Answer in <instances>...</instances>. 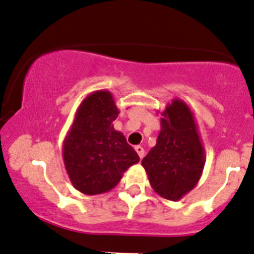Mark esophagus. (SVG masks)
Here are the masks:
<instances>
[{
	"label": "esophagus",
	"instance_id": "1",
	"mask_svg": "<svg viewBox=\"0 0 254 254\" xmlns=\"http://www.w3.org/2000/svg\"><path fill=\"white\" fill-rule=\"evenodd\" d=\"M135 152L138 153L139 158H140V159L143 158V157H144V153H145V152H144V148L140 147V145H136V147H135Z\"/></svg>",
	"mask_w": 254,
	"mask_h": 254
}]
</instances>
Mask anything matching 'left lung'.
<instances>
[{
	"label": "left lung",
	"mask_w": 254,
	"mask_h": 254,
	"mask_svg": "<svg viewBox=\"0 0 254 254\" xmlns=\"http://www.w3.org/2000/svg\"><path fill=\"white\" fill-rule=\"evenodd\" d=\"M157 144L141 161L150 186L162 197L177 201L197 185L205 166V149L192 111L173 99L162 111Z\"/></svg>",
	"instance_id": "left-lung-1"
}]
</instances>
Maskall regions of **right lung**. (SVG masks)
Instances as JSON below:
<instances>
[{
	"mask_svg": "<svg viewBox=\"0 0 254 254\" xmlns=\"http://www.w3.org/2000/svg\"><path fill=\"white\" fill-rule=\"evenodd\" d=\"M110 91L90 93L81 102L63 141V161L73 187L86 195L113 190L123 173L139 162L124 134L114 129L118 118Z\"/></svg>",
	"mask_w": 254,
	"mask_h": 254,
	"instance_id": "1",
	"label": "right lung"
}]
</instances>
